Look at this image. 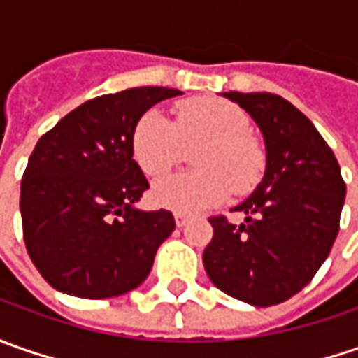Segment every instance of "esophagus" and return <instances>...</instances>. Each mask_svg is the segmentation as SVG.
I'll return each mask as SVG.
<instances>
[{"instance_id":"34e87169","label":"esophagus","mask_w":358,"mask_h":358,"mask_svg":"<svg viewBox=\"0 0 358 358\" xmlns=\"http://www.w3.org/2000/svg\"><path fill=\"white\" fill-rule=\"evenodd\" d=\"M173 217H175V223H177V227H185L187 223H189V217H187L185 213H179V211H177V213L173 215Z\"/></svg>"}]
</instances>
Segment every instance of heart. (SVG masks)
Listing matches in <instances>:
<instances>
[{"mask_svg":"<svg viewBox=\"0 0 358 358\" xmlns=\"http://www.w3.org/2000/svg\"><path fill=\"white\" fill-rule=\"evenodd\" d=\"M205 143L197 173L173 175L153 189L157 205L197 213L235 195H247L261 183L267 151L251 133V119L237 103L221 97H195L175 107V123L157 109L145 111L131 131V151L141 171L159 179L181 163L185 147Z\"/></svg>","mask_w":358,"mask_h":358,"instance_id":"1","label":"heart"}]
</instances>
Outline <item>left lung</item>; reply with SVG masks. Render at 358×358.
Returning a JSON list of instances; mask_svg holds the SVG:
<instances>
[{
  "label": "left lung",
  "instance_id": "left-lung-1",
  "mask_svg": "<svg viewBox=\"0 0 358 358\" xmlns=\"http://www.w3.org/2000/svg\"><path fill=\"white\" fill-rule=\"evenodd\" d=\"M259 125L267 169L235 207L245 223L217 215L203 265L217 289L255 307L279 305L305 289L337 239L347 185L335 153L295 105L273 93H225Z\"/></svg>",
  "mask_w": 358,
  "mask_h": 358
}]
</instances>
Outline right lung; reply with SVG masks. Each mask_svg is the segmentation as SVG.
Returning a JSON list of instances; mask_svg holds the SVG:
<instances>
[{"label":"right lung","mask_w":358,"mask_h":358,"mask_svg":"<svg viewBox=\"0 0 358 358\" xmlns=\"http://www.w3.org/2000/svg\"><path fill=\"white\" fill-rule=\"evenodd\" d=\"M181 95L133 87L79 105L35 145L21 179L25 249L41 277L81 299L129 293L147 279L171 211H139L149 183L131 151V131L149 107Z\"/></svg>","instance_id":"1"}]
</instances>
